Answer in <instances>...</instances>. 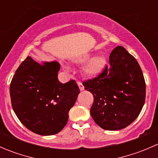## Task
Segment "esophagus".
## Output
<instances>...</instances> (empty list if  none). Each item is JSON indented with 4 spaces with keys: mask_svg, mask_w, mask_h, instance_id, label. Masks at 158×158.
Returning a JSON list of instances; mask_svg holds the SVG:
<instances>
[{
    "mask_svg": "<svg viewBox=\"0 0 158 158\" xmlns=\"http://www.w3.org/2000/svg\"><path fill=\"white\" fill-rule=\"evenodd\" d=\"M78 85H79V90H80V91L84 90V86H83V85H82V82H78Z\"/></svg>",
    "mask_w": 158,
    "mask_h": 158,
    "instance_id": "1",
    "label": "esophagus"
}]
</instances>
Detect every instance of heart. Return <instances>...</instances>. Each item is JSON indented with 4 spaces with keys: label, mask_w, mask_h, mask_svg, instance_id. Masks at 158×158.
I'll use <instances>...</instances> for the list:
<instances>
[{
    "label": "heart",
    "mask_w": 158,
    "mask_h": 158,
    "mask_svg": "<svg viewBox=\"0 0 158 158\" xmlns=\"http://www.w3.org/2000/svg\"><path fill=\"white\" fill-rule=\"evenodd\" d=\"M89 56L85 55L77 60L79 63H83L89 60ZM106 64V59L104 56L98 55L92 57L85 64L83 67L84 74L89 77H94L102 72Z\"/></svg>",
    "instance_id": "1"
}]
</instances>
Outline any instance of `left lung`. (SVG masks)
Here are the masks:
<instances>
[{
	"label": "left lung",
	"mask_w": 158,
	"mask_h": 158,
	"mask_svg": "<svg viewBox=\"0 0 158 158\" xmlns=\"http://www.w3.org/2000/svg\"><path fill=\"white\" fill-rule=\"evenodd\" d=\"M82 84L94 97L91 115L105 130L126 128L144 106L146 85L143 73L136 59L121 46L111 51L109 66Z\"/></svg>",
	"instance_id": "obj_1"
}]
</instances>
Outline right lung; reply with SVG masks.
<instances>
[{
	"instance_id": "right-lung-1",
	"label": "right lung",
	"mask_w": 158,
	"mask_h": 158,
	"mask_svg": "<svg viewBox=\"0 0 158 158\" xmlns=\"http://www.w3.org/2000/svg\"><path fill=\"white\" fill-rule=\"evenodd\" d=\"M57 62L41 65L30 56L21 63L10 85L12 108L22 124L40 135L59 133L66 126L69 111L79 89L75 80L62 84Z\"/></svg>"
}]
</instances>
